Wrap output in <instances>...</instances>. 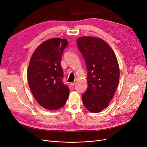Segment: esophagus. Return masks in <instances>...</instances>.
I'll use <instances>...</instances> for the list:
<instances>
[{"label":"esophagus","mask_w":147,"mask_h":147,"mask_svg":"<svg viewBox=\"0 0 147 147\" xmlns=\"http://www.w3.org/2000/svg\"><path fill=\"white\" fill-rule=\"evenodd\" d=\"M75 84H76L75 82H72V83H70V86H71V87H73V86L75 85Z\"/></svg>","instance_id":"34e87169"}]
</instances>
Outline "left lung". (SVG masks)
Here are the masks:
<instances>
[{
  "instance_id": "1",
  "label": "left lung",
  "mask_w": 147,
  "mask_h": 147,
  "mask_svg": "<svg viewBox=\"0 0 147 147\" xmlns=\"http://www.w3.org/2000/svg\"><path fill=\"white\" fill-rule=\"evenodd\" d=\"M78 48L88 69V89L82 95L83 104L90 112L105 109L117 88L120 70L114 52L101 38L83 36L77 39Z\"/></svg>"
}]
</instances>
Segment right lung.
Masks as SVG:
<instances>
[{
    "label": "right lung",
    "mask_w": 147,
    "mask_h": 147,
    "mask_svg": "<svg viewBox=\"0 0 147 147\" xmlns=\"http://www.w3.org/2000/svg\"><path fill=\"white\" fill-rule=\"evenodd\" d=\"M68 42L53 38L41 43L31 57L27 80L37 102L48 110H58L66 103L69 88L63 82L62 55Z\"/></svg>",
    "instance_id": "obj_1"
}]
</instances>
